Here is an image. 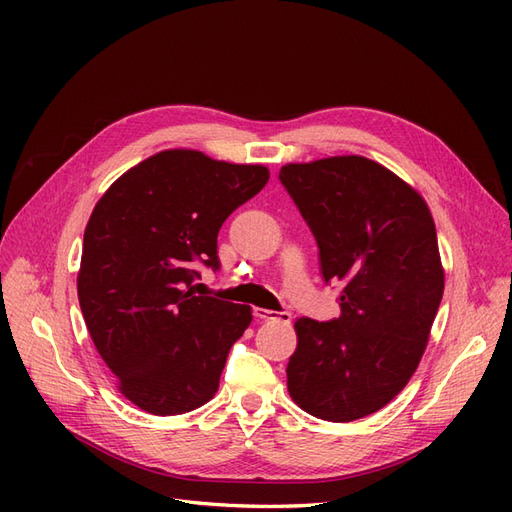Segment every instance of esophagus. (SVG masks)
I'll return each instance as SVG.
<instances>
[{"mask_svg":"<svg viewBox=\"0 0 512 512\" xmlns=\"http://www.w3.org/2000/svg\"><path fill=\"white\" fill-rule=\"evenodd\" d=\"M254 316L260 318V320H277V322H284V324H290V320H292L290 312H273V309H265V307H256Z\"/></svg>","mask_w":512,"mask_h":512,"instance_id":"esophagus-1","label":"esophagus"}]
</instances>
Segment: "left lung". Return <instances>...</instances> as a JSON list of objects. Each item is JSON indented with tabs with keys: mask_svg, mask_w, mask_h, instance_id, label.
<instances>
[{
	"mask_svg": "<svg viewBox=\"0 0 512 512\" xmlns=\"http://www.w3.org/2000/svg\"><path fill=\"white\" fill-rule=\"evenodd\" d=\"M280 181L316 237L342 314L299 318L286 367L294 404L350 423L378 412L416 371L444 292L438 235L423 196L363 156L286 164Z\"/></svg>",
	"mask_w": 512,
	"mask_h": 512,
	"instance_id": "8db88e82",
	"label": "left lung"
}]
</instances>
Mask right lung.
I'll return each mask as SVG.
<instances>
[{"label":"right lung","mask_w":512,"mask_h":512,"mask_svg":"<svg viewBox=\"0 0 512 512\" xmlns=\"http://www.w3.org/2000/svg\"><path fill=\"white\" fill-rule=\"evenodd\" d=\"M269 181L260 164L166 149L104 192L83 237L81 312L119 391L149 414L196 410L215 395L247 305L200 297V265L220 269L218 232Z\"/></svg>","instance_id":"1"}]
</instances>
